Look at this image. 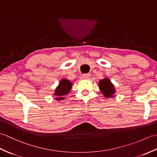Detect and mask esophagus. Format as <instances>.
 <instances>
[{
	"label": "esophagus",
	"instance_id": "esophagus-1",
	"mask_svg": "<svg viewBox=\"0 0 157 157\" xmlns=\"http://www.w3.org/2000/svg\"><path fill=\"white\" fill-rule=\"evenodd\" d=\"M90 77V73H86V74L82 75V78L84 79H89Z\"/></svg>",
	"mask_w": 157,
	"mask_h": 157
}]
</instances>
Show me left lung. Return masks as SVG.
<instances>
[{"instance_id": "1", "label": "left lung", "mask_w": 157, "mask_h": 157, "mask_svg": "<svg viewBox=\"0 0 157 157\" xmlns=\"http://www.w3.org/2000/svg\"><path fill=\"white\" fill-rule=\"evenodd\" d=\"M99 89L101 91L103 96L106 98L115 97L114 95L116 92V89L114 84L108 78H105L99 81Z\"/></svg>"}]
</instances>
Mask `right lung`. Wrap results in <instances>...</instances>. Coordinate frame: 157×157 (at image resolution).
<instances>
[{
	"instance_id": "add662e5",
	"label": "right lung",
	"mask_w": 157,
	"mask_h": 157,
	"mask_svg": "<svg viewBox=\"0 0 157 157\" xmlns=\"http://www.w3.org/2000/svg\"><path fill=\"white\" fill-rule=\"evenodd\" d=\"M72 82L66 78H62L59 85L56 86L54 92V96H55V100L56 101H61L65 98L67 94L71 92L72 88Z\"/></svg>"
}]
</instances>
